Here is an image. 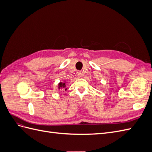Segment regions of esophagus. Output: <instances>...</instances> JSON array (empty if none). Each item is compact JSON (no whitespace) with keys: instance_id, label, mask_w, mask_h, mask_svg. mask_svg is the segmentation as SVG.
<instances>
[{"instance_id":"obj_1","label":"esophagus","mask_w":152,"mask_h":152,"mask_svg":"<svg viewBox=\"0 0 152 152\" xmlns=\"http://www.w3.org/2000/svg\"><path fill=\"white\" fill-rule=\"evenodd\" d=\"M81 75H82L81 72H77V76L79 77H81Z\"/></svg>"}]
</instances>
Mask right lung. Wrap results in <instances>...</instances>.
<instances>
[{
  "label": "right lung",
  "mask_w": 152,
  "mask_h": 152,
  "mask_svg": "<svg viewBox=\"0 0 152 152\" xmlns=\"http://www.w3.org/2000/svg\"><path fill=\"white\" fill-rule=\"evenodd\" d=\"M58 89H64L66 91L67 88H66V82H60L58 84Z\"/></svg>",
  "instance_id": "1"
}]
</instances>
